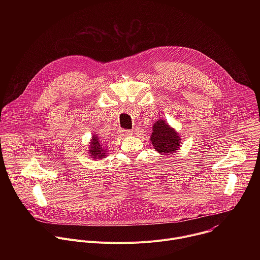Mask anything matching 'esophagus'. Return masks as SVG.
<instances>
[{
    "label": "esophagus",
    "mask_w": 260,
    "mask_h": 260,
    "mask_svg": "<svg viewBox=\"0 0 260 260\" xmlns=\"http://www.w3.org/2000/svg\"><path fill=\"white\" fill-rule=\"evenodd\" d=\"M120 134H121L122 136H124V137H127V136H132V135H133V132L129 131V129H122V131L120 132Z\"/></svg>",
    "instance_id": "obj_1"
}]
</instances>
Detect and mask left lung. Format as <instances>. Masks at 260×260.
I'll use <instances>...</instances> for the list:
<instances>
[{
    "label": "left lung",
    "instance_id": "left-lung-1",
    "mask_svg": "<svg viewBox=\"0 0 260 260\" xmlns=\"http://www.w3.org/2000/svg\"><path fill=\"white\" fill-rule=\"evenodd\" d=\"M150 140L154 149L160 154H173L180 149L181 138L179 134L164 119H159L153 124Z\"/></svg>",
    "mask_w": 260,
    "mask_h": 260
}]
</instances>
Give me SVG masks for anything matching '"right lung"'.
<instances>
[{"instance_id": "obj_1", "label": "right lung", "mask_w": 260, "mask_h": 260, "mask_svg": "<svg viewBox=\"0 0 260 260\" xmlns=\"http://www.w3.org/2000/svg\"><path fill=\"white\" fill-rule=\"evenodd\" d=\"M90 141L91 142H90L89 150H88V153L90 154L89 156L93 159L105 158V156L107 155V149L100 143V138H98L96 135H93Z\"/></svg>"}]
</instances>
